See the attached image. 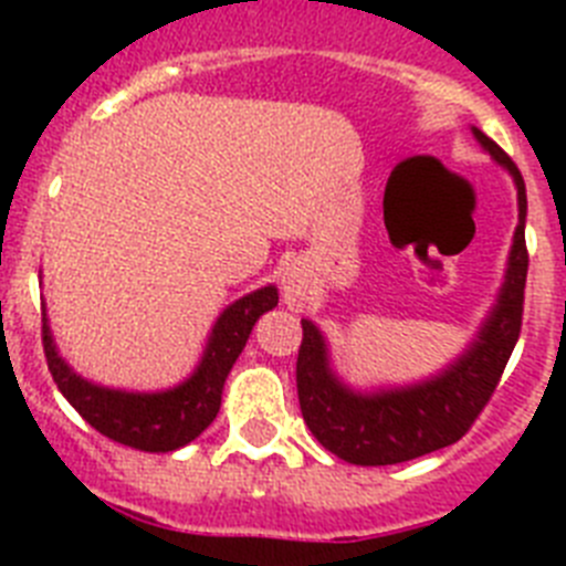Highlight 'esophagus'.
<instances>
[{
    "mask_svg": "<svg viewBox=\"0 0 566 566\" xmlns=\"http://www.w3.org/2000/svg\"><path fill=\"white\" fill-rule=\"evenodd\" d=\"M283 300H286L289 308H303L308 300V277L300 269H286L283 272Z\"/></svg>",
    "mask_w": 566,
    "mask_h": 566,
    "instance_id": "esophagus-1",
    "label": "esophagus"
}]
</instances>
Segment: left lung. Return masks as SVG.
I'll use <instances>...</instances> for the list:
<instances>
[{
  "label": "left lung",
  "instance_id": "left-lung-1",
  "mask_svg": "<svg viewBox=\"0 0 566 566\" xmlns=\"http://www.w3.org/2000/svg\"><path fill=\"white\" fill-rule=\"evenodd\" d=\"M473 135L516 178L518 227L499 306L479 332L476 343L470 345V352L431 382L363 397L332 377L323 337L308 319H303V343L297 352L300 411L317 442L345 462L379 468L408 462L459 442L490 402L504 365L516 348L530 266L524 243L527 192L513 158L482 129H473Z\"/></svg>",
  "mask_w": 566,
  "mask_h": 566
}]
</instances>
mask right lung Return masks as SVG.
I'll return each mask as SVG.
<instances>
[{
  "mask_svg": "<svg viewBox=\"0 0 566 566\" xmlns=\"http://www.w3.org/2000/svg\"><path fill=\"white\" fill-rule=\"evenodd\" d=\"M277 306V289L266 286L240 297L221 314L209 337L198 371L184 385L164 394H124L98 388L70 371L50 339L48 323L42 326L44 359L53 382L73 408L98 433L135 451L167 453L192 442L207 431L221 408V391L234 359L247 345L260 314Z\"/></svg>",
  "mask_w": 566,
  "mask_h": 566,
  "instance_id": "obj_1",
  "label": "right lung"
}]
</instances>
